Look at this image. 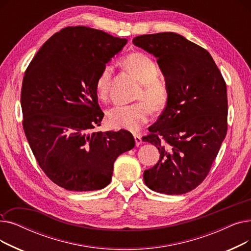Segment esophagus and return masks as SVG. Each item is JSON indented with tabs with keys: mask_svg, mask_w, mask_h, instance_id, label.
<instances>
[{
	"mask_svg": "<svg viewBox=\"0 0 251 251\" xmlns=\"http://www.w3.org/2000/svg\"><path fill=\"white\" fill-rule=\"evenodd\" d=\"M133 136H134V139H135V144H136V146H137V147H138V146H140L141 142H142V140H141V136H140L139 134H134Z\"/></svg>",
	"mask_w": 251,
	"mask_h": 251,
	"instance_id": "esophagus-1",
	"label": "esophagus"
}]
</instances>
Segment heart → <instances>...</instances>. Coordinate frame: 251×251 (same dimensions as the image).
Listing matches in <instances>:
<instances>
[{
	"instance_id": "heart-1",
	"label": "heart",
	"mask_w": 251,
	"mask_h": 251,
	"mask_svg": "<svg viewBox=\"0 0 251 251\" xmlns=\"http://www.w3.org/2000/svg\"><path fill=\"white\" fill-rule=\"evenodd\" d=\"M121 64L141 84V90L138 91L136 98L147 100L155 111L164 109L168 100V91L163 83L157 81L160 70L155 63L141 52H132L124 57ZM113 68L110 65H105L97 77L96 92L101 100L108 98ZM151 114V110L148 103L139 101L133 104L116 105L109 111L108 117L111 126L115 129L137 131L149 122Z\"/></svg>"
}]
</instances>
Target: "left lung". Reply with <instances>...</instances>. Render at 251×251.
<instances>
[{
	"instance_id": "1",
	"label": "left lung",
	"mask_w": 251,
	"mask_h": 251,
	"mask_svg": "<svg viewBox=\"0 0 251 251\" xmlns=\"http://www.w3.org/2000/svg\"><path fill=\"white\" fill-rule=\"evenodd\" d=\"M132 43L157 59L168 91L163 113L142 137L160 152L144 183L160 193L189 192L208 174L227 134L225 80L209 52L178 33L139 35Z\"/></svg>"
}]
</instances>
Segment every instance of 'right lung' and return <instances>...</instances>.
Returning a JSON list of instances; mask_svg holds the SVG:
<instances>
[{
    "label": "right lung",
    "mask_w": 251,
    "mask_h": 251,
    "mask_svg": "<svg viewBox=\"0 0 251 251\" xmlns=\"http://www.w3.org/2000/svg\"><path fill=\"white\" fill-rule=\"evenodd\" d=\"M126 44L101 30L70 26L50 37L25 71L24 132L39 167L62 188H104L117 157L135 146L127 130H95L103 118L97 77Z\"/></svg>",
    "instance_id": "obj_1"
}]
</instances>
